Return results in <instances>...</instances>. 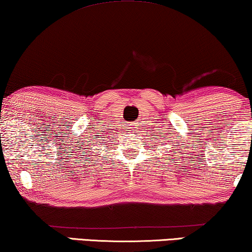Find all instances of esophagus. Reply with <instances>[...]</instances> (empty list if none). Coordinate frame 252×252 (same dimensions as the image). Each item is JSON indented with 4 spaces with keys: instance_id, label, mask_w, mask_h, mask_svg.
Listing matches in <instances>:
<instances>
[{
    "instance_id": "obj_1",
    "label": "esophagus",
    "mask_w": 252,
    "mask_h": 252,
    "mask_svg": "<svg viewBox=\"0 0 252 252\" xmlns=\"http://www.w3.org/2000/svg\"><path fill=\"white\" fill-rule=\"evenodd\" d=\"M130 126H133V125H130ZM130 128H135V127H130Z\"/></svg>"
}]
</instances>
